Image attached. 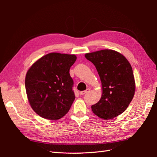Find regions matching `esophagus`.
Listing matches in <instances>:
<instances>
[{
    "instance_id": "1",
    "label": "esophagus",
    "mask_w": 157,
    "mask_h": 157,
    "mask_svg": "<svg viewBox=\"0 0 157 157\" xmlns=\"http://www.w3.org/2000/svg\"><path fill=\"white\" fill-rule=\"evenodd\" d=\"M90 91V88H87L86 90H84V91H82V92H80V94L82 95V96H84V94H86L87 92H88Z\"/></svg>"
}]
</instances>
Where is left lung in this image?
<instances>
[{
  "instance_id": "left-lung-1",
  "label": "left lung",
  "mask_w": 157,
  "mask_h": 157,
  "mask_svg": "<svg viewBox=\"0 0 157 157\" xmlns=\"http://www.w3.org/2000/svg\"><path fill=\"white\" fill-rule=\"evenodd\" d=\"M95 65L100 77L103 94L92 105L95 115L111 119L124 112L135 93V80L132 66L125 57L112 50H102L85 54Z\"/></svg>"
}]
</instances>
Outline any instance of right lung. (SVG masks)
I'll return each instance as SVG.
<instances>
[{"label": "right lung", "instance_id": "add662e5", "mask_svg": "<svg viewBox=\"0 0 157 157\" xmlns=\"http://www.w3.org/2000/svg\"><path fill=\"white\" fill-rule=\"evenodd\" d=\"M75 55L50 53L28 70L25 89L28 100L36 114L48 120H58L68 113L75 96L69 69Z\"/></svg>", "mask_w": 157, "mask_h": 157}]
</instances>
